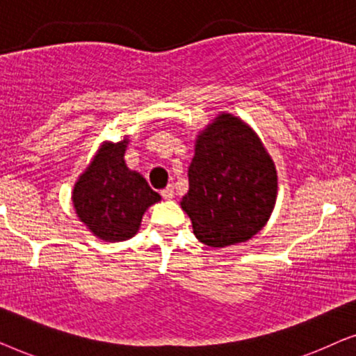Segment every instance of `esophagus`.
<instances>
[{"label": "esophagus", "mask_w": 356, "mask_h": 356, "mask_svg": "<svg viewBox=\"0 0 356 356\" xmlns=\"http://www.w3.org/2000/svg\"><path fill=\"white\" fill-rule=\"evenodd\" d=\"M160 194H162L163 199H172L173 194H175L172 184H170V186H167L165 189H162V191H160Z\"/></svg>", "instance_id": "esophagus-1"}]
</instances>
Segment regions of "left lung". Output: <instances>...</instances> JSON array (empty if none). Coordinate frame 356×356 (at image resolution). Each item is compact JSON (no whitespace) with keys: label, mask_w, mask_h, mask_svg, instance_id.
Masks as SVG:
<instances>
[{"label":"left lung","mask_w":356,"mask_h":356,"mask_svg":"<svg viewBox=\"0 0 356 356\" xmlns=\"http://www.w3.org/2000/svg\"><path fill=\"white\" fill-rule=\"evenodd\" d=\"M181 209L204 245L248 241L269 220L277 199L270 155L245 121L220 113L199 133Z\"/></svg>","instance_id":"1"}]
</instances>
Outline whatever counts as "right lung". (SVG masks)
<instances>
[{
	"instance_id": "right-lung-1",
	"label": "right lung",
	"mask_w": 356,
	"mask_h": 356,
	"mask_svg": "<svg viewBox=\"0 0 356 356\" xmlns=\"http://www.w3.org/2000/svg\"><path fill=\"white\" fill-rule=\"evenodd\" d=\"M128 139L104 143L72 189L79 220L104 241H124L139 230L144 212L160 201L143 175L124 163Z\"/></svg>"
}]
</instances>
